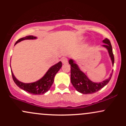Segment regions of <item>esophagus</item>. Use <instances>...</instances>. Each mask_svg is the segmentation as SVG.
<instances>
[{"instance_id": "esophagus-1", "label": "esophagus", "mask_w": 126, "mask_h": 126, "mask_svg": "<svg viewBox=\"0 0 126 126\" xmlns=\"http://www.w3.org/2000/svg\"><path fill=\"white\" fill-rule=\"evenodd\" d=\"M61 60L63 64H67V59L66 57H63V58H62Z\"/></svg>"}]
</instances>
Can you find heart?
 Wrapping results in <instances>:
<instances>
[{
    "instance_id": "heart-1",
    "label": "heart",
    "mask_w": 126,
    "mask_h": 126,
    "mask_svg": "<svg viewBox=\"0 0 126 126\" xmlns=\"http://www.w3.org/2000/svg\"><path fill=\"white\" fill-rule=\"evenodd\" d=\"M82 38H80V40H82Z\"/></svg>"
}]
</instances>
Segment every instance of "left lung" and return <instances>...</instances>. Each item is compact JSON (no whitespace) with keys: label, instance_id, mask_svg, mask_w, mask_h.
<instances>
[{"label":"left lung","instance_id":"obj_1","mask_svg":"<svg viewBox=\"0 0 126 126\" xmlns=\"http://www.w3.org/2000/svg\"><path fill=\"white\" fill-rule=\"evenodd\" d=\"M102 43H104V44L102 45V46L108 50V54L112 62V66H114V57L112 53V46H111L110 41L108 39L105 38L102 41ZM69 63L71 66L70 67V69H71L70 79H71L72 85L76 89V91L83 94H91L100 90L104 86L107 85V83L110 80L112 75L113 70L112 71V73L110 75L108 79H106L105 80L100 82H92L85 74L84 72L80 70L74 59H69Z\"/></svg>","mask_w":126,"mask_h":126}]
</instances>
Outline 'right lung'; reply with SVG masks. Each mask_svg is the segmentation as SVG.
Returning <instances> with one entry per match:
<instances>
[{
  "mask_svg": "<svg viewBox=\"0 0 126 126\" xmlns=\"http://www.w3.org/2000/svg\"><path fill=\"white\" fill-rule=\"evenodd\" d=\"M36 39H37V37H34L33 35L26 36L25 37L19 39L18 41L16 42L15 45L19 43V42L23 41V40H36ZM10 66H11V65H10ZM62 66V62H59V63H56V64L52 66L51 67L49 68L47 72L45 73V75L41 79L34 82H31V83H24V82L19 81L16 78L15 75L13 73L12 70H11V72H12L14 81L15 82L16 85L19 88L26 91V92H28V93L31 94L42 95L47 92L50 89L53 82H54L55 75L59 72Z\"/></svg>",
  "mask_w": 126,
  "mask_h": 126,
  "instance_id": "1",
  "label": "right lung"
}]
</instances>
